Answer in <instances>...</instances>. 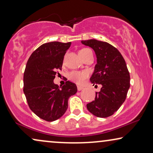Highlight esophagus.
<instances>
[{"label": "esophagus", "instance_id": "esophagus-1", "mask_svg": "<svg viewBox=\"0 0 153 153\" xmlns=\"http://www.w3.org/2000/svg\"><path fill=\"white\" fill-rule=\"evenodd\" d=\"M77 88H78V91H80V90H82V89H83V87H82V86H78V87H77Z\"/></svg>", "mask_w": 153, "mask_h": 153}]
</instances>
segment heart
<instances>
[{"label":"heart","instance_id":"1","mask_svg":"<svg viewBox=\"0 0 153 153\" xmlns=\"http://www.w3.org/2000/svg\"><path fill=\"white\" fill-rule=\"evenodd\" d=\"M91 50L88 48H84V49H80L79 51V54L80 56H83L87 53H88L89 51H90ZM89 76V73L88 71H72L69 73L68 75V78L70 79L71 81L76 83V84L81 85L85 82V80L88 78Z\"/></svg>","mask_w":153,"mask_h":153}]
</instances>
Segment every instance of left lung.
I'll list each match as a JSON object with an SVG mask.
<instances>
[{"mask_svg":"<svg viewBox=\"0 0 153 153\" xmlns=\"http://www.w3.org/2000/svg\"><path fill=\"white\" fill-rule=\"evenodd\" d=\"M81 42L95 52L97 63L90 81L93 85H102L94 100L87 104V108L97 117H110L124 102L130 88V74L126 61L119 50L107 42L96 39Z\"/></svg>","mask_w":153,"mask_h":153,"instance_id":"left-lung-1","label":"left lung"}]
</instances>
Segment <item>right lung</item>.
Here are the masks:
<instances>
[{"mask_svg":"<svg viewBox=\"0 0 153 153\" xmlns=\"http://www.w3.org/2000/svg\"><path fill=\"white\" fill-rule=\"evenodd\" d=\"M71 42H52L38 47L29 58L24 73V91L30 109L46 121H53L64 114L68 100L77 92L70 81L61 88L53 83L58 70Z\"/></svg>","mask_w":153,"mask_h":153,"instance_id":"right-lung-1","label":"right lung"}]
</instances>
